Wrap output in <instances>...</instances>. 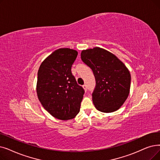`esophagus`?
<instances>
[{
	"instance_id": "esophagus-1",
	"label": "esophagus",
	"mask_w": 160,
	"mask_h": 160,
	"mask_svg": "<svg viewBox=\"0 0 160 160\" xmlns=\"http://www.w3.org/2000/svg\"><path fill=\"white\" fill-rule=\"evenodd\" d=\"M83 88H84V89H85V91H87V85L86 84H84V85H83Z\"/></svg>"
}]
</instances>
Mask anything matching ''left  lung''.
Wrapping results in <instances>:
<instances>
[{
  "instance_id": "1",
  "label": "left lung",
  "mask_w": 160,
  "mask_h": 160,
  "mask_svg": "<svg viewBox=\"0 0 160 160\" xmlns=\"http://www.w3.org/2000/svg\"><path fill=\"white\" fill-rule=\"evenodd\" d=\"M81 59L92 70L95 88L92 99L102 112H112L126 101L129 93L131 75L127 67L112 53L100 48L83 50Z\"/></svg>"
}]
</instances>
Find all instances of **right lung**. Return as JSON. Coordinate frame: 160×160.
Here are the masks:
<instances>
[{
    "label": "right lung",
    "mask_w": 160,
    "mask_h": 160,
    "mask_svg": "<svg viewBox=\"0 0 160 160\" xmlns=\"http://www.w3.org/2000/svg\"><path fill=\"white\" fill-rule=\"evenodd\" d=\"M77 55L74 50L60 48L42 63L38 71V99L48 112L59 120L72 119L80 112L85 91L71 72Z\"/></svg>",
    "instance_id": "obj_1"
}]
</instances>
